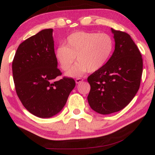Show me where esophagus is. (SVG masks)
<instances>
[{
  "label": "esophagus",
  "mask_w": 155,
  "mask_h": 155,
  "mask_svg": "<svg viewBox=\"0 0 155 155\" xmlns=\"http://www.w3.org/2000/svg\"><path fill=\"white\" fill-rule=\"evenodd\" d=\"M83 79H81V78H77V79H76V80H75V81H76V84H79V83H80V82H81V81H83Z\"/></svg>",
  "instance_id": "1"
}]
</instances>
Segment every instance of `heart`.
I'll return each instance as SVG.
<instances>
[{
	"label": "heart",
	"instance_id": "obj_1",
	"mask_svg": "<svg viewBox=\"0 0 155 155\" xmlns=\"http://www.w3.org/2000/svg\"><path fill=\"white\" fill-rule=\"evenodd\" d=\"M115 43L108 33L77 31L67 38L65 46L61 45L55 51V58L60 68L74 77L82 76L87 71L93 73L101 70L111 59Z\"/></svg>",
	"mask_w": 155,
	"mask_h": 155
}]
</instances>
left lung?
<instances>
[{
  "label": "left lung",
  "instance_id": "8db88e82",
  "mask_svg": "<svg viewBox=\"0 0 155 155\" xmlns=\"http://www.w3.org/2000/svg\"><path fill=\"white\" fill-rule=\"evenodd\" d=\"M115 49L111 59L101 70L89 76L90 107L101 114L124 108L140 87L143 71L141 54L130 35L111 28Z\"/></svg>",
  "mask_w": 155,
  "mask_h": 155
}]
</instances>
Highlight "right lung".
<instances>
[{"label": "right lung", "mask_w": 155, "mask_h": 155, "mask_svg": "<svg viewBox=\"0 0 155 155\" xmlns=\"http://www.w3.org/2000/svg\"><path fill=\"white\" fill-rule=\"evenodd\" d=\"M52 29H45L19 44L12 62L17 95L30 113L49 118L63 109L75 87L74 79L62 75L55 58Z\"/></svg>", "instance_id": "obj_1"}]
</instances>
